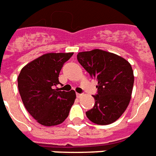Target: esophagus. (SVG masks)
<instances>
[{
	"mask_svg": "<svg viewBox=\"0 0 156 156\" xmlns=\"http://www.w3.org/2000/svg\"><path fill=\"white\" fill-rule=\"evenodd\" d=\"M82 96H83V94L77 93V97H78V98H81Z\"/></svg>",
	"mask_w": 156,
	"mask_h": 156,
	"instance_id": "1",
	"label": "esophagus"
}]
</instances>
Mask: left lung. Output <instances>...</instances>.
I'll use <instances>...</instances> for the list:
<instances>
[{
    "label": "left lung",
    "instance_id": "obj_1",
    "mask_svg": "<svg viewBox=\"0 0 156 156\" xmlns=\"http://www.w3.org/2000/svg\"><path fill=\"white\" fill-rule=\"evenodd\" d=\"M77 58L91 78L98 81V94L93 95L95 103L86 112L87 117L98 125L116 122L131 100L134 83L131 64L120 55L99 49L79 52Z\"/></svg>",
    "mask_w": 156,
    "mask_h": 156
}]
</instances>
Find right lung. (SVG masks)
I'll return each mask as SVG.
<instances>
[{
  "instance_id": "1",
  "label": "right lung",
  "mask_w": 156,
  "mask_h": 156,
  "mask_svg": "<svg viewBox=\"0 0 156 156\" xmlns=\"http://www.w3.org/2000/svg\"><path fill=\"white\" fill-rule=\"evenodd\" d=\"M73 55L47 53L22 68L17 86L26 110L37 122L45 127L63 122L74 103V90L69 92L55 89L63 64Z\"/></svg>"
}]
</instances>
